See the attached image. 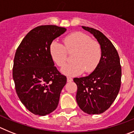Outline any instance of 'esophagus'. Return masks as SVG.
Segmentation results:
<instances>
[{"mask_svg": "<svg viewBox=\"0 0 134 134\" xmlns=\"http://www.w3.org/2000/svg\"><path fill=\"white\" fill-rule=\"evenodd\" d=\"M73 79H72V78L70 77H67V82H71L72 81Z\"/></svg>", "mask_w": 134, "mask_h": 134, "instance_id": "1", "label": "esophagus"}]
</instances>
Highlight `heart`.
Here are the masks:
<instances>
[{
    "label": "heart",
    "mask_w": 134,
    "mask_h": 134,
    "mask_svg": "<svg viewBox=\"0 0 134 134\" xmlns=\"http://www.w3.org/2000/svg\"><path fill=\"white\" fill-rule=\"evenodd\" d=\"M64 46L57 41H53L49 47V54L54 62L60 67L67 61V52L73 53L74 62L66 65L62 72L70 76L91 73L97 68L102 56L100 43L93 40L89 35L82 32H74L63 40Z\"/></svg>",
    "instance_id": "heart-1"
}]
</instances>
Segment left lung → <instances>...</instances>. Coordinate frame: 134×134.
<instances>
[{
  "label": "left lung",
  "instance_id": "1",
  "mask_svg": "<svg viewBox=\"0 0 134 134\" xmlns=\"http://www.w3.org/2000/svg\"><path fill=\"white\" fill-rule=\"evenodd\" d=\"M82 27L97 40L102 56L97 68L90 75L74 79L77 85L76 99L85 113L100 114L109 108L119 93L121 79L120 60L113 43L103 33L91 27Z\"/></svg>",
  "mask_w": 134,
  "mask_h": 134
}]
</instances>
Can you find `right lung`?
<instances>
[{
	"label": "right lung",
	"instance_id": "right-lung-1",
	"mask_svg": "<svg viewBox=\"0 0 134 134\" xmlns=\"http://www.w3.org/2000/svg\"><path fill=\"white\" fill-rule=\"evenodd\" d=\"M66 31L56 25H41L31 30L16 49L13 68L15 90L30 112L44 116L58 107L67 81L49 54L50 43Z\"/></svg>",
	"mask_w": 134,
	"mask_h": 134
}]
</instances>
